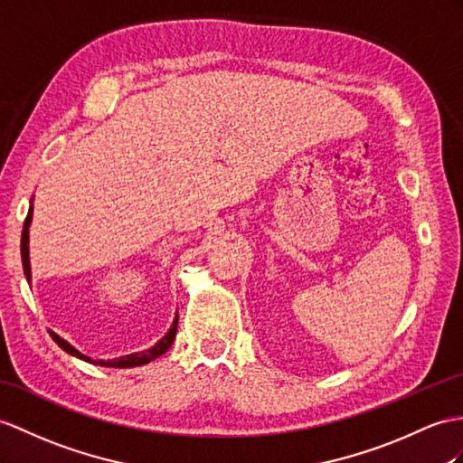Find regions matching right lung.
Returning <instances> with one entry per match:
<instances>
[{"mask_svg":"<svg viewBox=\"0 0 463 463\" xmlns=\"http://www.w3.org/2000/svg\"><path fill=\"white\" fill-rule=\"evenodd\" d=\"M31 212H33V208H29V213H27V218H25V223H24V233H21V261H24V270H25V277H27V280H31V265H29V225H31ZM176 326H178V317L175 318V322H173V326H171V330H168L166 334H165V337L161 342H156L153 347H149V349H145V352H139V354H131V355H123V357H118V359H108V362H104V359H92V357H88V355H84V354H80L78 352L76 347H72L69 342H64L61 335H56L54 332H51L49 330V334H51V337L52 340L59 344L66 354H71V355H74V357H80V359H84V362H88V364H96V365H104V367H119V369H123V367H137V365H145V364H149V362H153V359H156V357H161L168 347L173 345V340H175V335H176Z\"/></svg>","mask_w":463,"mask_h":463,"instance_id":"1","label":"right lung"}]
</instances>
